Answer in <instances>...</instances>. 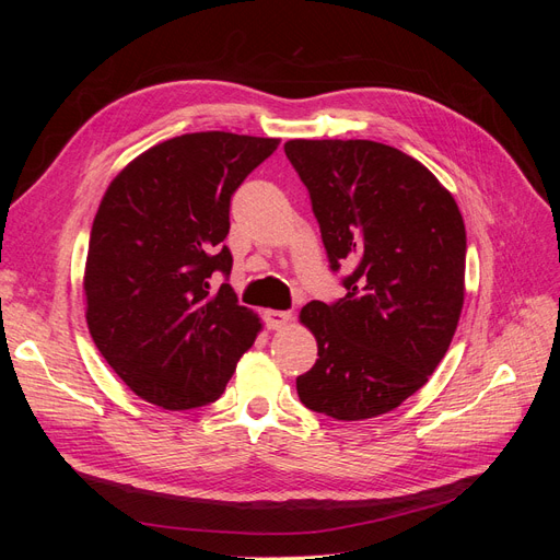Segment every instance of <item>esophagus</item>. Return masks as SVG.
Instances as JSON below:
<instances>
[{
	"label": "esophagus",
	"mask_w": 560,
	"mask_h": 560,
	"mask_svg": "<svg viewBox=\"0 0 560 560\" xmlns=\"http://www.w3.org/2000/svg\"><path fill=\"white\" fill-rule=\"evenodd\" d=\"M264 319L268 329H284L292 322V313L290 311H266Z\"/></svg>",
	"instance_id": "obj_1"
}]
</instances>
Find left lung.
Listing matches in <instances>:
<instances>
[{"label": "left lung", "mask_w": 560, "mask_h": 560, "mask_svg": "<svg viewBox=\"0 0 560 560\" xmlns=\"http://www.w3.org/2000/svg\"><path fill=\"white\" fill-rule=\"evenodd\" d=\"M346 296L311 301L299 319L317 341L296 378L303 406L336 420L397 409L428 383L465 303L467 235L446 186L404 151L371 140H290Z\"/></svg>", "instance_id": "left-lung-1"}]
</instances>
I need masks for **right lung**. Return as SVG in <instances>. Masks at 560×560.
I'll return each mask as SVG.
<instances>
[{
	"label": "right lung",
	"instance_id": "1",
	"mask_svg": "<svg viewBox=\"0 0 560 560\" xmlns=\"http://www.w3.org/2000/svg\"><path fill=\"white\" fill-rule=\"evenodd\" d=\"M278 138L189 132L132 159L100 200L83 294L93 341L135 395L167 411L222 397L261 331L229 276L231 196Z\"/></svg>",
	"mask_w": 560,
	"mask_h": 560
}]
</instances>
